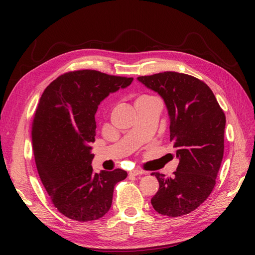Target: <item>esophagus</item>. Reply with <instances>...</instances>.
Wrapping results in <instances>:
<instances>
[{
	"label": "esophagus",
	"instance_id": "34e87169",
	"mask_svg": "<svg viewBox=\"0 0 255 255\" xmlns=\"http://www.w3.org/2000/svg\"><path fill=\"white\" fill-rule=\"evenodd\" d=\"M145 172L140 170V169H134V170L130 171L128 174L129 176H136V175H141V174H144Z\"/></svg>",
	"mask_w": 255,
	"mask_h": 255
}]
</instances>
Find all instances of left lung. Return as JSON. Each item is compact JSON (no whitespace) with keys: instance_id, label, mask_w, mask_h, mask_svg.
I'll return each mask as SVG.
<instances>
[{"instance_id":"8db88e82","label":"left lung","mask_w":255,"mask_h":255,"mask_svg":"<svg viewBox=\"0 0 255 255\" xmlns=\"http://www.w3.org/2000/svg\"><path fill=\"white\" fill-rule=\"evenodd\" d=\"M163 98L170 119V141L180 163L172 177L154 172L159 183L151 199L158 214H189L211 195L225 150L226 116L207 85L194 76L166 71L137 78Z\"/></svg>"}]
</instances>
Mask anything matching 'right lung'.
I'll list each match as a JSON object with an SVG mask.
<instances>
[{
  "instance_id": "right-lung-1",
  "label": "right lung",
  "mask_w": 255,
  "mask_h": 255,
  "mask_svg": "<svg viewBox=\"0 0 255 255\" xmlns=\"http://www.w3.org/2000/svg\"><path fill=\"white\" fill-rule=\"evenodd\" d=\"M133 78L96 70L65 73L44 89L32 127L38 173L58 212L76 221L97 220L110 211L114 187L127 171H92L98 106Z\"/></svg>"
}]
</instances>
